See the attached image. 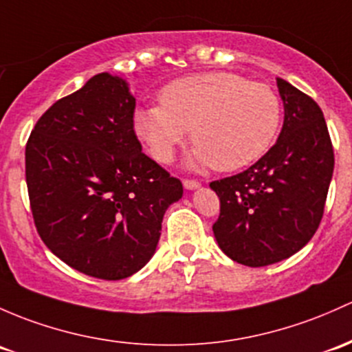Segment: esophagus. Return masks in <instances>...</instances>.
Wrapping results in <instances>:
<instances>
[{"label":"esophagus","mask_w":352,"mask_h":352,"mask_svg":"<svg viewBox=\"0 0 352 352\" xmlns=\"http://www.w3.org/2000/svg\"><path fill=\"white\" fill-rule=\"evenodd\" d=\"M201 184H199V180H194V179H186L184 180V187L188 188V190H192V188H197Z\"/></svg>","instance_id":"1"}]
</instances>
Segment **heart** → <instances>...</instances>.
Segmentation results:
<instances>
[{
  "label": "heart",
  "mask_w": 352,
  "mask_h": 352,
  "mask_svg": "<svg viewBox=\"0 0 352 352\" xmlns=\"http://www.w3.org/2000/svg\"><path fill=\"white\" fill-rule=\"evenodd\" d=\"M162 106L135 116V128L155 160L166 164L187 129L197 146L192 164L232 172L261 157L278 133L282 106L272 87L232 72H204L172 80Z\"/></svg>",
  "instance_id": "obj_1"
}]
</instances>
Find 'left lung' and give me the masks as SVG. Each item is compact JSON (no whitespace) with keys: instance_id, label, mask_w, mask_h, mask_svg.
<instances>
[{"instance_id":"1","label":"left lung","mask_w":352,"mask_h":352,"mask_svg":"<svg viewBox=\"0 0 352 352\" xmlns=\"http://www.w3.org/2000/svg\"><path fill=\"white\" fill-rule=\"evenodd\" d=\"M276 86L285 120L275 145L244 172L210 182L221 202L216 241L231 260L253 268L282 261L312 239L334 172L322 109L287 80Z\"/></svg>"}]
</instances>
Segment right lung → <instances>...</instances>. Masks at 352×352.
I'll use <instances>...</instances> for the list:
<instances>
[{
	"label": "right lung",
	"mask_w": 352,
	"mask_h": 352,
	"mask_svg": "<svg viewBox=\"0 0 352 352\" xmlns=\"http://www.w3.org/2000/svg\"><path fill=\"white\" fill-rule=\"evenodd\" d=\"M136 101L108 72L58 99L25 148L33 223L52 253L101 280H123L157 250L182 182L142 151Z\"/></svg>",
	"instance_id": "obj_1"
}]
</instances>
